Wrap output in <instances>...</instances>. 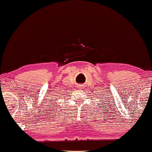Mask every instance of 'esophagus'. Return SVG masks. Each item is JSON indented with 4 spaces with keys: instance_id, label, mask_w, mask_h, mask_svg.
<instances>
[{
    "instance_id": "obj_1",
    "label": "esophagus",
    "mask_w": 152,
    "mask_h": 152,
    "mask_svg": "<svg viewBox=\"0 0 152 152\" xmlns=\"http://www.w3.org/2000/svg\"><path fill=\"white\" fill-rule=\"evenodd\" d=\"M78 87L79 88V89H83V88L84 87V86H83V85H79V86H78Z\"/></svg>"
}]
</instances>
